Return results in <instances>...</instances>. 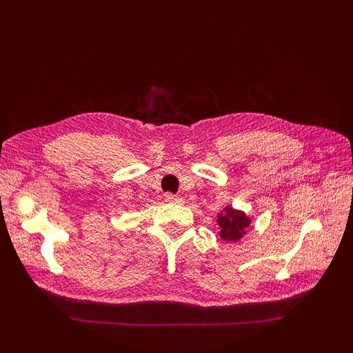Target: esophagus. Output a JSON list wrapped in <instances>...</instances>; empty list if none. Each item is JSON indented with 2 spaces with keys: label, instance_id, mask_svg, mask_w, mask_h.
Segmentation results:
<instances>
[{
  "label": "esophagus",
  "instance_id": "obj_1",
  "mask_svg": "<svg viewBox=\"0 0 353 353\" xmlns=\"http://www.w3.org/2000/svg\"><path fill=\"white\" fill-rule=\"evenodd\" d=\"M165 201H170V203H181L182 197L181 196H176V194H165Z\"/></svg>",
  "mask_w": 353,
  "mask_h": 353
}]
</instances>
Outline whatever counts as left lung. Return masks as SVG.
<instances>
[{"label":"left lung","instance_id":"left-lung-1","mask_svg":"<svg viewBox=\"0 0 353 353\" xmlns=\"http://www.w3.org/2000/svg\"><path fill=\"white\" fill-rule=\"evenodd\" d=\"M223 214L219 215V226H220V236L226 241H238L245 230L250 226V219H247L245 214L235 211L234 208L226 206Z\"/></svg>","mask_w":353,"mask_h":353}]
</instances>
